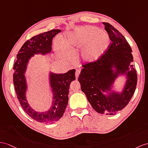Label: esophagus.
I'll use <instances>...</instances> for the list:
<instances>
[{"label": "esophagus", "instance_id": "1", "mask_svg": "<svg viewBox=\"0 0 148 148\" xmlns=\"http://www.w3.org/2000/svg\"><path fill=\"white\" fill-rule=\"evenodd\" d=\"M80 70H76V72H75V77H76V79H77L78 78L79 75H80Z\"/></svg>", "mask_w": 148, "mask_h": 148}]
</instances>
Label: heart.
Returning a JSON list of instances; mask_svg holds the SVG:
<instances>
[{
  "label": "heart",
  "instance_id": "1",
  "mask_svg": "<svg viewBox=\"0 0 148 148\" xmlns=\"http://www.w3.org/2000/svg\"><path fill=\"white\" fill-rule=\"evenodd\" d=\"M101 30L95 27H86L71 34L66 41V45L71 49L84 48L88 45L83 53L85 62H93L98 60L106 51L109 46V38Z\"/></svg>",
  "mask_w": 148,
  "mask_h": 148
}]
</instances>
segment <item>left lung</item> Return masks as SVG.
Here are the masks:
<instances>
[{
  "mask_svg": "<svg viewBox=\"0 0 148 148\" xmlns=\"http://www.w3.org/2000/svg\"><path fill=\"white\" fill-rule=\"evenodd\" d=\"M102 23L112 42L98 60L83 64L78 82L82 92L97 112L115 115L130 102L136 88L138 76L131 64L133 62L132 49L125 38L109 23ZM112 67L118 69L114 74L111 69ZM126 72L128 77L123 93L121 95L113 93L107 97L104 96L103 93L109 90L117 74Z\"/></svg>",
  "mask_w": 148,
  "mask_h": 148,
  "instance_id": "left-lung-1",
  "label": "left lung"
}]
</instances>
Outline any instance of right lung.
Here are the masks:
<instances>
[{"label":"right lung","mask_w":148,"mask_h":148,"mask_svg":"<svg viewBox=\"0 0 148 148\" xmlns=\"http://www.w3.org/2000/svg\"><path fill=\"white\" fill-rule=\"evenodd\" d=\"M60 32V29H53L32 37L21 47L17 55V59L14 62L13 82L17 99L28 116L41 123L52 124L63 116L68 103L70 85L72 81L75 80V70H70L63 74L51 75L50 80L54 93L53 106L48 112L42 113L32 110L26 101L24 72L28 60L34 54H45L51 51L53 39Z\"/></svg>","instance_id":"right-lung-1"}]
</instances>
